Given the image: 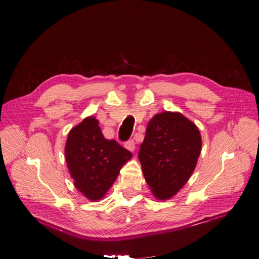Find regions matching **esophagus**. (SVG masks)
Listing matches in <instances>:
<instances>
[{
	"label": "esophagus",
	"instance_id": "obj_1",
	"mask_svg": "<svg viewBox=\"0 0 259 259\" xmlns=\"http://www.w3.org/2000/svg\"><path fill=\"white\" fill-rule=\"evenodd\" d=\"M124 147L126 148L127 150H130V151H134L135 150V142H134V139H128L127 142H125Z\"/></svg>",
	"mask_w": 259,
	"mask_h": 259
}]
</instances>
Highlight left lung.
Here are the masks:
<instances>
[{
    "label": "left lung",
    "mask_w": 259,
    "mask_h": 259,
    "mask_svg": "<svg viewBox=\"0 0 259 259\" xmlns=\"http://www.w3.org/2000/svg\"><path fill=\"white\" fill-rule=\"evenodd\" d=\"M201 134L178 112L155 114L148 123L138 158L154 197L167 200L188 182L201 153Z\"/></svg>",
    "instance_id": "left-lung-1"
}]
</instances>
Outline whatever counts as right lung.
<instances>
[{"mask_svg":"<svg viewBox=\"0 0 259 259\" xmlns=\"http://www.w3.org/2000/svg\"><path fill=\"white\" fill-rule=\"evenodd\" d=\"M98 121L84 119L70 131L65 148L66 161L76 189L92 201L110 189L132 153L114 139H106Z\"/></svg>","mask_w":259,"mask_h":259,"instance_id":"add662e5","label":"right lung"}]
</instances>
